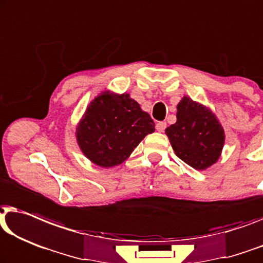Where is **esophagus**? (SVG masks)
I'll return each instance as SVG.
<instances>
[{"instance_id": "34e87169", "label": "esophagus", "mask_w": 263, "mask_h": 263, "mask_svg": "<svg viewBox=\"0 0 263 263\" xmlns=\"http://www.w3.org/2000/svg\"><path fill=\"white\" fill-rule=\"evenodd\" d=\"M166 129V122H158L157 123V130L162 133Z\"/></svg>"}]
</instances>
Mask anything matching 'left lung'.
Segmentation results:
<instances>
[{
  "label": "left lung",
  "instance_id": "8db88e82",
  "mask_svg": "<svg viewBox=\"0 0 263 263\" xmlns=\"http://www.w3.org/2000/svg\"><path fill=\"white\" fill-rule=\"evenodd\" d=\"M165 132L177 157L198 171L217 162L226 140L215 114L186 96L177 105V122Z\"/></svg>",
  "mask_w": 263,
  "mask_h": 263
}]
</instances>
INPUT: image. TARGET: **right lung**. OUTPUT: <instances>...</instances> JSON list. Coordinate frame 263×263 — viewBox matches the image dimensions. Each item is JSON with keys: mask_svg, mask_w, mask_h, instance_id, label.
Wrapping results in <instances>:
<instances>
[{"mask_svg": "<svg viewBox=\"0 0 263 263\" xmlns=\"http://www.w3.org/2000/svg\"><path fill=\"white\" fill-rule=\"evenodd\" d=\"M149 114L129 93L104 91L87 106L76 136L83 154L100 167L122 163L135 147L155 130Z\"/></svg>", "mask_w": 263, "mask_h": 263, "instance_id": "1", "label": "right lung"}]
</instances>
